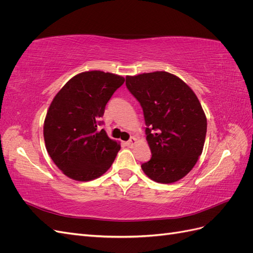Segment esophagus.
Wrapping results in <instances>:
<instances>
[{
  "mask_svg": "<svg viewBox=\"0 0 253 253\" xmlns=\"http://www.w3.org/2000/svg\"><path fill=\"white\" fill-rule=\"evenodd\" d=\"M135 143H136V138H135V137H131V138H129V140L126 142V147H128V148H133Z\"/></svg>",
  "mask_w": 253,
  "mask_h": 253,
  "instance_id": "34e87169",
  "label": "esophagus"
}]
</instances>
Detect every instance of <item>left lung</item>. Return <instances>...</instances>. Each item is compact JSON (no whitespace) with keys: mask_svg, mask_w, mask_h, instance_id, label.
<instances>
[{"mask_svg":"<svg viewBox=\"0 0 253 253\" xmlns=\"http://www.w3.org/2000/svg\"><path fill=\"white\" fill-rule=\"evenodd\" d=\"M126 80L142 108L152 153L141 169L162 183L185 177L202 154L207 133L206 115L194 91L167 72L126 76Z\"/></svg>","mask_w":253,"mask_h":253,"instance_id":"1","label":"left lung"}]
</instances>
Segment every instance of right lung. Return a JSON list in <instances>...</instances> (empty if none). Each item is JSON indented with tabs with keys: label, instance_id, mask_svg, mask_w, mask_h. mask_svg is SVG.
<instances>
[{
	"label": "right lung",
	"instance_id": "obj_1",
	"mask_svg": "<svg viewBox=\"0 0 253 253\" xmlns=\"http://www.w3.org/2000/svg\"><path fill=\"white\" fill-rule=\"evenodd\" d=\"M125 82L101 71L75 76L53 98L43 134L52 162L68 177L88 181L110 169L120 144L109 138L101 118L105 105Z\"/></svg>",
	"mask_w": 253,
	"mask_h": 253
}]
</instances>
